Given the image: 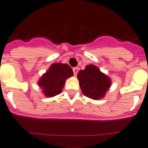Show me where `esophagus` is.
<instances>
[{"instance_id":"34e87169","label":"esophagus","mask_w":148,"mask_h":148,"mask_svg":"<svg viewBox=\"0 0 148 148\" xmlns=\"http://www.w3.org/2000/svg\"><path fill=\"white\" fill-rule=\"evenodd\" d=\"M78 71H79V69H78L77 67H75V68H74V69H73V72H74V75H75V76L77 75V73H78Z\"/></svg>"}]
</instances>
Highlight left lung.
<instances>
[{"mask_svg":"<svg viewBox=\"0 0 148 148\" xmlns=\"http://www.w3.org/2000/svg\"><path fill=\"white\" fill-rule=\"evenodd\" d=\"M77 78L82 94L96 100L103 98L111 86L110 77L101 72L94 65H88L84 70L79 71Z\"/></svg>","mask_w":148,"mask_h":148,"instance_id":"1","label":"left lung"}]
</instances>
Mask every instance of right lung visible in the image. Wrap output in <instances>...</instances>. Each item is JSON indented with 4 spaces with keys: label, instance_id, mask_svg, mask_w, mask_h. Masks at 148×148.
Masks as SVG:
<instances>
[{
    "label": "right lung",
    "instance_id": "1",
    "mask_svg": "<svg viewBox=\"0 0 148 148\" xmlns=\"http://www.w3.org/2000/svg\"><path fill=\"white\" fill-rule=\"evenodd\" d=\"M74 75L72 69L68 64L53 63L38 81L45 97H53L62 92L66 79Z\"/></svg>",
    "mask_w": 148,
    "mask_h": 148
}]
</instances>
